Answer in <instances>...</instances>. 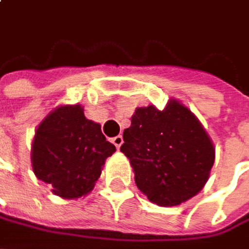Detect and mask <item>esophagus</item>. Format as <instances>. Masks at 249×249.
I'll return each instance as SVG.
<instances>
[{
	"label": "esophagus",
	"instance_id": "34e87169",
	"mask_svg": "<svg viewBox=\"0 0 249 249\" xmlns=\"http://www.w3.org/2000/svg\"><path fill=\"white\" fill-rule=\"evenodd\" d=\"M112 143L115 144V147H116V149H119V147L122 146V143H124L122 136H116V137H113V139H112Z\"/></svg>",
	"mask_w": 249,
	"mask_h": 249
}]
</instances>
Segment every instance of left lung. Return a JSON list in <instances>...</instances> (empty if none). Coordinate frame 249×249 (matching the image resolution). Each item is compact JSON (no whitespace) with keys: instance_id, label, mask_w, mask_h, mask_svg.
<instances>
[{"instance_id":"left-lung-1","label":"left lung","mask_w":249,"mask_h":249,"mask_svg":"<svg viewBox=\"0 0 249 249\" xmlns=\"http://www.w3.org/2000/svg\"><path fill=\"white\" fill-rule=\"evenodd\" d=\"M121 152L130 159L139 190L158 206H178L206 185L214 146L197 116L171 99L165 109L137 107L124 130Z\"/></svg>"}]
</instances>
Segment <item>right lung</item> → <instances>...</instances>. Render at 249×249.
<instances>
[{
    "instance_id": "1",
    "label": "right lung",
    "mask_w": 249,
    "mask_h": 249,
    "mask_svg": "<svg viewBox=\"0 0 249 249\" xmlns=\"http://www.w3.org/2000/svg\"><path fill=\"white\" fill-rule=\"evenodd\" d=\"M115 146L106 142L100 124L84 116L83 106L53 109L36 130L32 144V168L52 193L71 200L89 194Z\"/></svg>"
}]
</instances>
